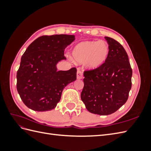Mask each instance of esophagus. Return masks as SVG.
Listing matches in <instances>:
<instances>
[{
	"mask_svg": "<svg viewBox=\"0 0 151 151\" xmlns=\"http://www.w3.org/2000/svg\"><path fill=\"white\" fill-rule=\"evenodd\" d=\"M83 77V71L81 69H78L77 72V79H81Z\"/></svg>",
	"mask_w": 151,
	"mask_h": 151,
	"instance_id": "1",
	"label": "esophagus"
}]
</instances>
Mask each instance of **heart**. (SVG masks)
<instances>
[{
	"label": "heart",
	"mask_w": 151,
	"mask_h": 151,
	"mask_svg": "<svg viewBox=\"0 0 151 151\" xmlns=\"http://www.w3.org/2000/svg\"><path fill=\"white\" fill-rule=\"evenodd\" d=\"M109 52V45L104 41H86L77 44L72 54L77 62H86L89 68L96 69L106 62Z\"/></svg>",
	"instance_id": "1"
}]
</instances>
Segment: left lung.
<instances>
[{
    "instance_id": "1",
    "label": "left lung",
    "mask_w": 151,
    "mask_h": 151,
    "mask_svg": "<svg viewBox=\"0 0 151 151\" xmlns=\"http://www.w3.org/2000/svg\"><path fill=\"white\" fill-rule=\"evenodd\" d=\"M104 38L109 48L107 60L98 68L84 71L81 94L86 109L99 115L116 111L127 101L132 88V70L125 50L115 40Z\"/></svg>"
}]
</instances>
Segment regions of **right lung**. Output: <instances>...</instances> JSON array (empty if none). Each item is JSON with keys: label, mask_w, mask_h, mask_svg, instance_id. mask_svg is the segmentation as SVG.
Wrapping results in <instances>:
<instances>
[{"label": "right lung", "mask_w": 151, "mask_h": 151, "mask_svg": "<svg viewBox=\"0 0 151 151\" xmlns=\"http://www.w3.org/2000/svg\"><path fill=\"white\" fill-rule=\"evenodd\" d=\"M74 40V35L42 36L29 45L17 72V92L27 107L36 111L52 110L65 87L76 80V68H57V63L66 59L65 48Z\"/></svg>", "instance_id": "right-lung-1"}]
</instances>
